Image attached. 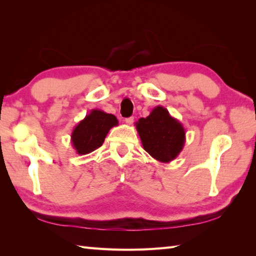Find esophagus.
Here are the masks:
<instances>
[{"mask_svg": "<svg viewBox=\"0 0 256 256\" xmlns=\"http://www.w3.org/2000/svg\"><path fill=\"white\" fill-rule=\"evenodd\" d=\"M124 122L126 123V124H128V125H131V124H133V122H134V118H133V116H131V118H125V120H124Z\"/></svg>", "mask_w": 256, "mask_h": 256, "instance_id": "1", "label": "esophagus"}]
</instances>
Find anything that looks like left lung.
Segmentation results:
<instances>
[{
    "mask_svg": "<svg viewBox=\"0 0 256 256\" xmlns=\"http://www.w3.org/2000/svg\"><path fill=\"white\" fill-rule=\"evenodd\" d=\"M143 148L160 162L174 160L182 150L186 132L164 106H155L148 116L135 123Z\"/></svg>",
    "mask_w": 256,
    "mask_h": 256,
    "instance_id": "left-lung-1",
    "label": "left lung"
}]
</instances>
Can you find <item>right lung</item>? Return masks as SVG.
<instances>
[{"instance_id":"1","label":"right lung","mask_w":256,"mask_h":256,"mask_svg":"<svg viewBox=\"0 0 256 256\" xmlns=\"http://www.w3.org/2000/svg\"><path fill=\"white\" fill-rule=\"evenodd\" d=\"M118 124L113 114L98 108L91 110L84 120L76 125L72 133V144L79 155H86L99 148L108 131Z\"/></svg>"}]
</instances>
